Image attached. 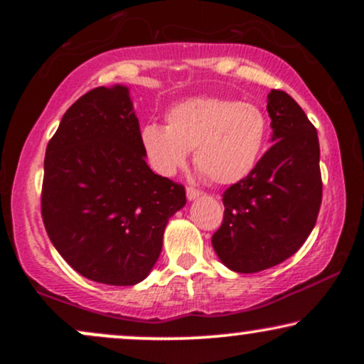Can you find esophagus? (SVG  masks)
<instances>
[{
	"mask_svg": "<svg viewBox=\"0 0 364 364\" xmlns=\"http://www.w3.org/2000/svg\"><path fill=\"white\" fill-rule=\"evenodd\" d=\"M200 195H202V191H200V190H196V188H193V186H186V196H188V200L198 198Z\"/></svg>",
	"mask_w": 364,
	"mask_h": 364,
	"instance_id": "34e87169",
	"label": "esophagus"
}]
</instances>
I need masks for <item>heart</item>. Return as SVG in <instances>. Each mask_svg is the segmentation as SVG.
Here are the masks:
<instances>
[{
    "instance_id": "1",
    "label": "heart",
    "mask_w": 364,
    "mask_h": 364,
    "mask_svg": "<svg viewBox=\"0 0 364 364\" xmlns=\"http://www.w3.org/2000/svg\"><path fill=\"white\" fill-rule=\"evenodd\" d=\"M269 136V119L257 104L219 97L188 99L171 107L166 127L140 129V144L157 173L183 168L193 150L195 168L217 185H232L257 168Z\"/></svg>"
}]
</instances>
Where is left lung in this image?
Listing matches in <instances>:
<instances>
[{"mask_svg":"<svg viewBox=\"0 0 364 364\" xmlns=\"http://www.w3.org/2000/svg\"><path fill=\"white\" fill-rule=\"evenodd\" d=\"M272 147L257 168L224 191V220L212 236L228 269L255 274L301 248L321 203L320 145L299 104L282 90L267 95Z\"/></svg>","mask_w":364,"mask_h":364,"instance_id":"1","label":"left lung"}]
</instances>
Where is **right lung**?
Instances as JSON below:
<instances>
[{"label":"right lung","mask_w":364,"mask_h":364,"mask_svg":"<svg viewBox=\"0 0 364 364\" xmlns=\"http://www.w3.org/2000/svg\"><path fill=\"white\" fill-rule=\"evenodd\" d=\"M140 124L124 85L87 92L46 149L41 210L49 240L90 281L135 286L156 265L185 186L145 162Z\"/></svg>","instance_id":"1"}]
</instances>
